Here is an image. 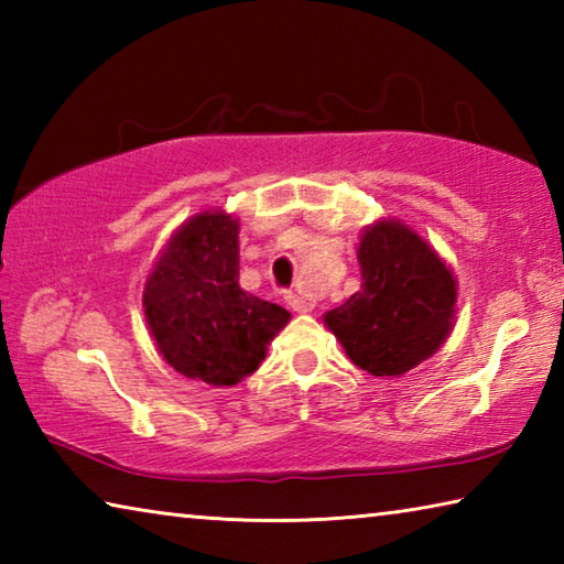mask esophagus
Wrapping results in <instances>:
<instances>
[{
    "mask_svg": "<svg viewBox=\"0 0 564 564\" xmlns=\"http://www.w3.org/2000/svg\"><path fill=\"white\" fill-rule=\"evenodd\" d=\"M285 301H289L293 313H311L313 311V301H308L301 293H289L285 295Z\"/></svg>",
    "mask_w": 564,
    "mask_h": 564,
    "instance_id": "esophagus-1",
    "label": "esophagus"
}]
</instances>
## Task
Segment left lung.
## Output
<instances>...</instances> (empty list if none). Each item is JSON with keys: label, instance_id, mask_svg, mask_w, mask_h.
Wrapping results in <instances>:
<instances>
[{"label": "left lung", "instance_id": "left-lung-1", "mask_svg": "<svg viewBox=\"0 0 564 564\" xmlns=\"http://www.w3.org/2000/svg\"><path fill=\"white\" fill-rule=\"evenodd\" d=\"M360 291L323 316L346 356L370 376H403L453 333L457 279L400 218H378L358 243Z\"/></svg>", "mask_w": 564, "mask_h": 564}]
</instances>
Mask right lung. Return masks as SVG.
<instances>
[{"label":"right lung","instance_id":"add662e5","mask_svg":"<svg viewBox=\"0 0 564 564\" xmlns=\"http://www.w3.org/2000/svg\"><path fill=\"white\" fill-rule=\"evenodd\" d=\"M238 218L208 208L181 224L144 283L151 338L171 368L208 386H236L259 370L291 321L281 305L238 285Z\"/></svg>","mask_w":564,"mask_h":564}]
</instances>
